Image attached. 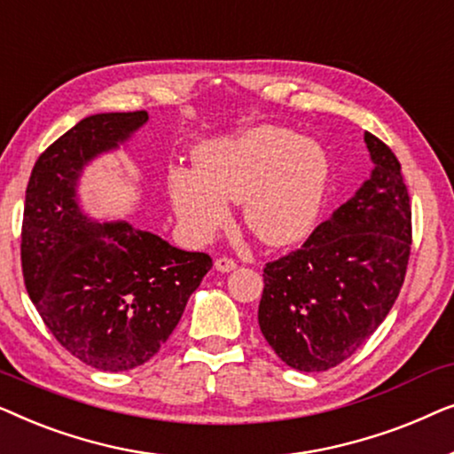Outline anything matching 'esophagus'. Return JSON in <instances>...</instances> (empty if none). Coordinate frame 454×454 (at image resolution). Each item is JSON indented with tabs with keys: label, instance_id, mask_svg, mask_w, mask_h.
<instances>
[{
	"label": "esophagus",
	"instance_id": "obj_1",
	"mask_svg": "<svg viewBox=\"0 0 454 454\" xmlns=\"http://www.w3.org/2000/svg\"><path fill=\"white\" fill-rule=\"evenodd\" d=\"M215 269L219 270V272H231V270L238 269V262H235L233 258L223 256V258H216L215 260Z\"/></svg>",
	"mask_w": 454,
	"mask_h": 454
}]
</instances>
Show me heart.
Returning <instances> with one entry per match:
<instances>
[{
	"mask_svg": "<svg viewBox=\"0 0 454 454\" xmlns=\"http://www.w3.org/2000/svg\"><path fill=\"white\" fill-rule=\"evenodd\" d=\"M196 169L169 171L182 227L207 241L225 225L227 204L244 202V223L266 246H294L314 231L326 200L325 148L287 128L262 126L198 151Z\"/></svg>",
	"mask_w": 454,
	"mask_h": 454,
	"instance_id": "obj_1",
	"label": "heart"
}]
</instances>
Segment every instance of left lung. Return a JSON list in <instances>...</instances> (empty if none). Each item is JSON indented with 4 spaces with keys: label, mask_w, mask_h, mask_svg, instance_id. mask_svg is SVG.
I'll list each match as a JSON object with an SVG mask.
<instances>
[{
    "label": "left lung",
    "mask_w": 454,
    "mask_h": 454,
    "mask_svg": "<svg viewBox=\"0 0 454 454\" xmlns=\"http://www.w3.org/2000/svg\"><path fill=\"white\" fill-rule=\"evenodd\" d=\"M374 171L301 247L266 262L258 325L278 357L326 372L368 340L405 281L411 202L395 153L365 132Z\"/></svg>",
    "instance_id": "1"
}]
</instances>
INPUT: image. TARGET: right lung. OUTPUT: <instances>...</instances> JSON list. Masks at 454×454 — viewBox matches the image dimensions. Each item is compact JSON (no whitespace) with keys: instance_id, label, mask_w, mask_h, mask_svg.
Returning a JSON list of instances; mask_svg holds the SVG:
<instances>
[{"instance_id":"right-lung-1","label":"right lung","mask_w":454,"mask_h":454,"mask_svg":"<svg viewBox=\"0 0 454 454\" xmlns=\"http://www.w3.org/2000/svg\"><path fill=\"white\" fill-rule=\"evenodd\" d=\"M148 120L146 111L78 121L36 159L22 219V275L36 312L67 353L126 372L169 339L213 258L128 223H92L74 188L82 167Z\"/></svg>"}]
</instances>
